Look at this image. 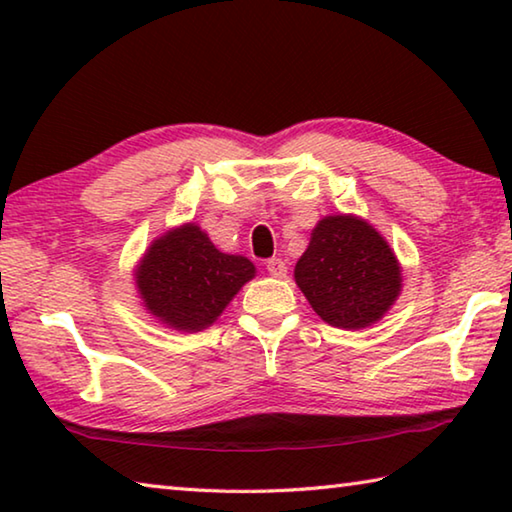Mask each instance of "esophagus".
<instances>
[{
  "instance_id": "esophagus-1",
  "label": "esophagus",
  "mask_w": 512,
  "mask_h": 512,
  "mask_svg": "<svg viewBox=\"0 0 512 512\" xmlns=\"http://www.w3.org/2000/svg\"><path fill=\"white\" fill-rule=\"evenodd\" d=\"M266 271L273 277H287V264H284V259L273 257L266 262Z\"/></svg>"
}]
</instances>
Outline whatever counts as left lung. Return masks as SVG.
I'll list each match as a JSON object with an SVG mask.
<instances>
[{
  "mask_svg": "<svg viewBox=\"0 0 512 512\" xmlns=\"http://www.w3.org/2000/svg\"><path fill=\"white\" fill-rule=\"evenodd\" d=\"M293 277L311 309L339 329L375 325L402 293L395 250L354 214H329L316 223Z\"/></svg>",
  "mask_w": 512,
  "mask_h": 512,
  "instance_id": "1",
  "label": "left lung"
}]
</instances>
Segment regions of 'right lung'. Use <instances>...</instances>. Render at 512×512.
Returning <instances> with one entry per match:
<instances>
[{
    "label": "right lung",
    "instance_id": "add662e5",
    "mask_svg": "<svg viewBox=\"0 0 512 512\" xmlns=\"http://www.w3.org/2000/svg\"><path fill=\"white\" fill-rule=\"evenodd\" d=\"M255 273L248 257L221 253L194 221L155 237L133 271L146 314L187 334L216 323Z\"/></svg>",
    "mask_w": 512,
    "mask_h": 512
}]
</instances>
